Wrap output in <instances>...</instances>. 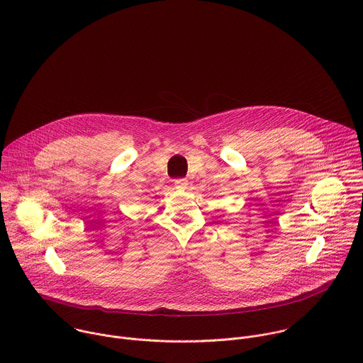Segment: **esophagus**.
<instances>
[{"mask_svg": "<svg viewBox=\"0 0 363 363\" xmlns=\"http://www.w3.org/2000/svg\"><path fill=\"white\" fill-rule=\"evenodd\" d=\"M174 185H175V188H177V189H186L189 184H188V181H186V179L179 178V179H177V181H175V184H174Z\"/></svg>", "mask_w": 363, "mask_h": 363, "instance_id": "obj_1", "label": "esophagus"}]
</instances>
